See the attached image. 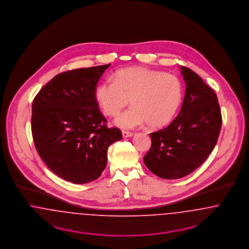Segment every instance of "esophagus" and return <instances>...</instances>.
Here are the masks:
<instances>
[{
	"label": "esophagus",
	"instance_id": "obj_1",
	"mask_svg": "<svg viewBox=\"0 0 249 249\" xmlns=\"http://www.w3.org/2000/svg\"><path fill=\"white\" fill-rule=\"evenodd\" d=\"M122 134H123V137H124V138H130V137L133 136V133L128 132V131H123Z\"/></svg>",
	"mask_w": 249,
	"mask_h": 249
}]
</instances>
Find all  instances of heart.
Returning a JSON list of instances; mask_svg holds the SVG:
<instances>
[{"label":"heart","mask_w":249,"mask_h":249,"mask_svg":"<svg viewBox=\"0 0 249 249\" xmlns=\"http://www.w3.org/2000/svg\"><path fill=\"white\" fill-rule=\"evenodd\" d=\"M182 98L178 77L148 68H126L96 88V99L103 112L116 116L131 102L129 109L114 123L124 129H134L148 123L152 128L166 125L176 114Z\"/></svg>","instance_id":"heart-1"}]
</instances>
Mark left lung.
I'll list each match as a JSON object with an SVG mask.
<instances>
[{
  "mask_svg": "<svg viewBox=\"0 0 249 249\" xmlns=\"http://www.w3.org/2000/svg\"><path fill=\"white\" fill-rule=\"evenodd\" d=\"M186 84L178 115L162 129L151 133L152 147L144 156L149 170L164 179L194 172L213 151L221 128L215 92L194 71L180 66Z\"/></svg>",
  "mask_w": 249,
  "mask_h": 249,
  "instance_id": "left-lung-1",
  "label": "left lung"
}]
</instances>
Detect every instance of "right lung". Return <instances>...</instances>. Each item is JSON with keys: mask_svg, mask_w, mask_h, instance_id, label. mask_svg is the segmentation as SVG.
I'll return each instance as SVG.
<instances>
[{"mask_svg": "<svg viewBox=\"0 0 249 249\" xmlns=\"http://www.w3.org/2000/svg\"><path fill=\"white\" fill-rule=\"evenodd\" d=\"M109 66L61 72L33 99L35 148L51 171L72 183L99 178L108 146L123 138L121 130L107 126L96 99L97 83Z\"/></svg>", "mask_w": 249, "mask_h": 249, "instance_id": "obj_1", "label": "right lung"}]
</instances>
